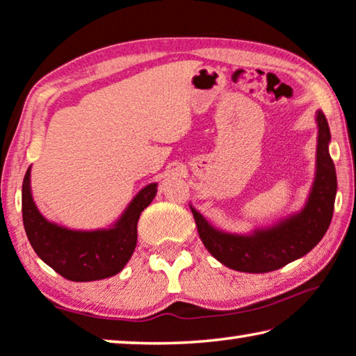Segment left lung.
Listing matches in <instances>:
<instances>
[{
  "label": "left lung",
  "mask_w": 356,
  "mask_h": 356,
  "mask_svg": "<svg viewBox=\"0 0 356 356\" xmlns=\"http://www.w3.org/2000/svg\"><path fill=\"white\" fill-rule=\"evenodd\" d=\"M315 122L318 128L315 177L309 198L300 212L270 227L238 234L216 228L190 206L202 244L225 266L241 273H269L304 257L325 236L334 211L337 179L330 155L331 133L323 112L317 111Z\"/></svg>",
  "instance_id": "1"
}]
</instances>
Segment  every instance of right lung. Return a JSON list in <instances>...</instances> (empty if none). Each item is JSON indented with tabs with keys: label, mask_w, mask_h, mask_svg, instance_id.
Wrapping results in <instances>:
<instances>
[{
	"label": "right lung",
	"mask_w": 356,
	"mask_h": 356,
	"mask_svg": "<svg viewBox=\"0 0 356 356\" xmlns=\"http://www.w3.org/2000/svg\"><path fill=\"white\" fill-rule=\"evenodd\" d=\"M30 176L31 166L22 185V216L36 255L72 282L101 280L120 273L136 249L138 220L154 201L158 184L145 185L109 228L87 231L70 229L44 217L33 200Z\"/></svg>",
	"instance_id": "obj_1"
}]
</instances>
